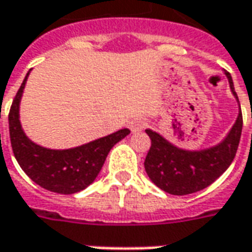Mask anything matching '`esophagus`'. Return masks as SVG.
<instances>
[{"instance_id": "esophagus-1", "label": "esophagus", "mask_w": 252, "mask_h": 252, "mask_svg": "<svg viewBox=\"0 0 252 252\" xmlns=\"http://www.w3.org/2000/svg\"><path fill=\"white\" fill-rule=\"evenodd\" d=\"M129 126L133 133H137V131H141L147 127V122L144 119H134L129 123Z\"/></svg>"}]
</instances>
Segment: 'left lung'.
<instances>
[{"label": "left lung", "instance_id": "8db88e82", "mask_svg": "<svg viewBox=\"0 0 252 252\" xmlns=\"http://www.w3.org/2000/svg\"><path fill=\"white\" fill-rule=\"evenodd\" d=\"M229 86L239 101L229 72ZM243 129L242 109L228 136L214 147L200 151H187L169 143L156 131L147 129L151 148L145 158V171L155 184L170 195H189L207 188L225 173L235 159Z\"/></svg>", "mask_w": 252, "mask_h": 252}]
</instances>
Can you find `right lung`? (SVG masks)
<instances>
[{
  "mask_svg": "<svg viewBox=\"0 0 252 252\" xmlns=\"http://www.w3.org/2000/svg\"><path fill=\"white\" fill-rule=\"evenodd\" d=\"M24 78L9 111V136L13 155L23 171L39 187L50 192L71 195L88 188L96 180L111 148L130 133L118 130L109 136L70 149L43 148L24 134L19 121V107L23 94Z\"/></svg>",
  "mask_w": 252,
  "mask_h": 252,
  "instance_id": "add662e5",
  "label": "right lung"
}]
</instances>
